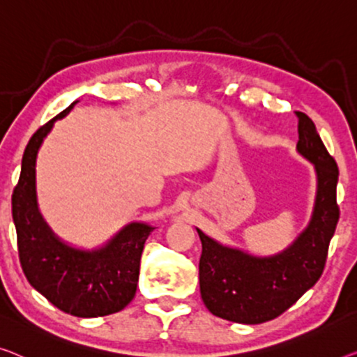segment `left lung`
I'll return each mask as SVG.
<instances>
[{"label": "left lung", "instance_id": "left-lung-1", "mask_svg": "<svg viewBox=\"0 0 357 357\" xmlns=\"http://www.w3.org/2000/svg\"><path fill=\"white\" fill-rule=\"evenodd\" d=\"M298 115V152L314 163L317 197L306 231L284 253L255 258L222 247L197 229L202 241L200 294L211 314L238 324L275 319L300 300L324 273L328 245L340 220L338 167L312 120Z\"/></svg>", "mask_w": 357, "mask_h": 357}]
</instances>
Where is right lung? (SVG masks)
Here are the masks:
<instances>
[{"instance_id": "1", "label": "right lung", "mask_w": 357, "mask_h": 357, "mask_svg": "<svg viewBox=\"0 0 357 357\" xmlns=\"http://www.w3.org/2000/svg\"><path fill=\"white\" fill-rule=\"evenodd\" d=\"M72 102L30 137L13 190V220L19 261L26 280L61 311L77 317H99L123 310L136 295L141 255L152 226L128 225L104 248L79 252L57 241L40 216L35 199L36 152L57 119Z\"/></svg>"}]
</instances>
